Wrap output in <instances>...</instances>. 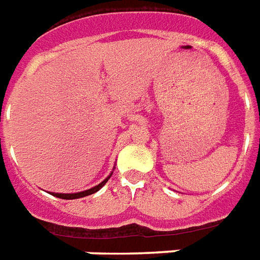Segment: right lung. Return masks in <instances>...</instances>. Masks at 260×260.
Listing matches in <instances>:
<instances>
[{
	"mask_svg": "<svg viewBox=\"0 0 260 260\" xmlns=\"http://www.w3.org/2000/svg\"><path fill=\"white\" fill-rule=\"evenodd\" d=\"M113 174H110L106 178V180L103 181V182H100L99 185H96L94 188H91V189H87V191H83V192H78V193H53L54 196H57V198H61V199H79V198H85V196L87 195H91V193H94V192H97L100 188H102L106 182H107L108 180H110V177H111Z\"/></svg>",
	"mask_w": 260,
	"mask_h": 260,
	"instance_id": "right-lung-1",
	"label": "right lung"
}]
</instances>
